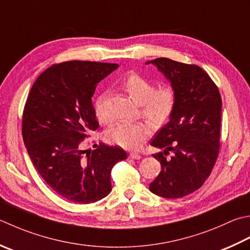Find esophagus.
Masks as SVG:
<instances>
[{
	"mask_svg": "<svg viewBox=\"0 0 250 250\" xmlns=\"http://www.w3.org/2000/svg\"><path fill=\"white\" fill-rule=\"evenodd\" d=\"M129 157L132 158V159H141L142 156L140 154H138V153H131L129 155Z\"/></svg>",
	"mask_w": 250,
	"mask_h": 250,
	"instance_id": "1",
	"label": "esophagus"
}]
</instances>
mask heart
Segmentation results:
<instances>
[{
  "mask_svg": "<svg viewBox=\"0 0 250 250\" xmlns=\"http://www.w3.org/2000/svg\"><path fill=\"white\" fill-rule=\"evenodd\" d=\"M124 87L131 99L141 105L142 115L151 125L161 126L167 124L177 104V93L172 86L163 85L156 89L153 81L138 73H132L125 79ZM106 97L107 93H102L95 103V115L97 119L104 124L109 121V116L105 110ZM150 124L146 121L135 124L120 122L109 128L106 136L121 147L138 149L151 133Z\"/></svg>",
  "mask_w": 250,
  "mask_h": 250,
  "instance_id": "heart-1",
  "label": "heart"
}]
</instances>
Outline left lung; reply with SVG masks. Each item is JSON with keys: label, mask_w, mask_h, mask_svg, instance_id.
<instances>
[{"label": "left lung", "mask_w": 250, "mask_h": 250, "mask_svg": "<svg viewBox=\"0 0 250 250\" xmlns=\"http://www.w3.org/2000/svg\"><path fill=\"white\" fill-rule=\"evenodd\" d=\"M150 62L171 82L177 104L170 121L150 142L163 150L153 155L160 161L161 171L149 189L165 198H181L202 188L216 164L221 95L216 83L197 65L166 57L146 63Z\"/></svg>", "instance_id": "8db88e82"}]
</instances>
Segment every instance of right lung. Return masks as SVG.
Masks as SVG:
<instances>
[{
    "label": "right lung",
    "instance_id": "obj_1",
    "mask_svg": "<svg viewBox=\"0 0 250 250\" xmlns=\"http://www.w3.org/2000/svg\"><path fill=\"white\" fill-rule=\"evenodd\" d=\"M117 63L71 61L39 76L22 114V139L34 168L48 187L69 202L91 204L110 193V172L126 153L103 143L83 150L99 128L92 96Z\"/></svg>",
    "mask_w": 250,
    "mask_h": 250
}]
</instances>
